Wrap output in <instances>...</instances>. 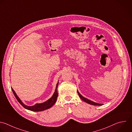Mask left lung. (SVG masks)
<instances>
[{
  "label": "left lung",
  "mask_w": 132,
  "mask_h": 132,
  "mask_svg": "<svg viewBox=\"0 0 132 132\" xmlns=\"http://www.w3.org/2000/svg\"><path fill=\"white\" fill-rule=\"evenodd\" d=\"M77 92H78V94L79 97L81 98V99L82 101H83L84 102H86V103H88V104H91V105H96V106H101V105H103V104H98V103H95V102H93V101H90V100H88V99H87V98H85L84 97L82 96L80 94V93L78 92V90H77Z\"/></svg>",
  "instance_id": "obj_1"
}]
</instances>
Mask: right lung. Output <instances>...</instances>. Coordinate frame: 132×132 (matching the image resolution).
<instances>
[{
  "label": "right lung",
  "mask_w": 132,
  "mask_h": 132,
  "mask_svg": "<svg viewBox=\"0 0 132 132\" xmlns=\"http://www.w3.org/2000/svg\"><path fill=\"white\" fill-rule=\"evenodd\" d=\"M59 85V82H57L56 86V89L55 90V92L53 95V96L48 101H47L46 102L42 103H40V104H36L34 106H28L25 105L22 101L19 98V97L18 96V95H16V93L15 92V91L13 90V89L12 88H11L12 92L15 97V98H16V100H18V101L19 102V103L25 109H28L29 110H31L32 111H43L45 110L46 109H49L51 107H52L53 105L55 103L56 100H57V98L58 96V93H57V86Z\"/></svg>",
  "instance_id": "right-lung-1"
}]
</instances>
